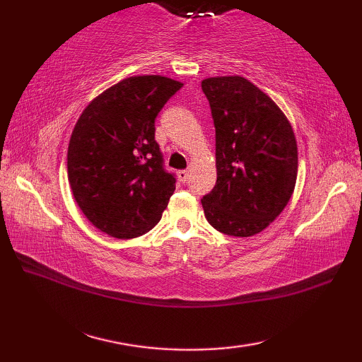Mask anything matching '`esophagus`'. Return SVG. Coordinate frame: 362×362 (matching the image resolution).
I'll use <instances>...</instances> for the list:
<instances>
[{"instance_id": "34e87169", "label": "esophagus", "mask_w": 362, "mask_h": 362, "mask_svg": "<svg viewBox=\"0 0 362 362\" xmlns=\"http://www.w3.org/2000/svg\"><path fill=\"white\" fill-rule=\"evenodd\" d=\"M177 175H179V180H180L182 183H185V182H188L189 171H188V169H182V171L177 173Z\"/></svg>"}]
</instances>
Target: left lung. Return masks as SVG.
I'll list each match as a JSON object with an SVG mask.
<instances>
[{
  "instance_id": "left-lung-1",
  "label": "left lung",
  "mask_w": 362,
  "mask_h": 362,
  "mask_svg": "<svg viewBox=\"0 0 362 362\" xmlns=\"http://www.w3.org/2000/svg\"><path fill=\"white\" fill-rule=\"evenodd\" d=\"M216 129V185L204 196L218 232L247 238L288 205L297 180V141L280 107L241 76L202 81Z\"/></svg>"
}]
</instances>
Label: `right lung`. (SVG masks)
<instances>
[{
  "instance_id": "obj_1",
  "label": "right lung",
  "mask_w": 362,
  "mask_h": 362,
  "mask_svg": "<svg viewBox=\"0 0 362 362\" xmlns=\"http://www.w3.org/2000/svg\"><path fill=\"white\" fill-rule=\"evenodd\" d=\"M183 87L165 76H134L82 112L68 144V182L86 218L118 240L158 224L175 189L156 141V118Z\"/></svg>"
}]
</instances>
